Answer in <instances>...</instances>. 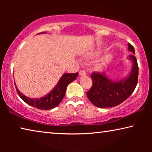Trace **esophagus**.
<instances>
[{
	"instance_id": "34e87169",
	"label": "esophagus",
	"mask_w": 152,
	"mask_h": 152,
	"mask_svg": "<svg viewBox=\"0 0 152 152\" xmlns=\"http://www.w3.org/2000/svg\"><path fill=\"white\" fill-rule=\"evenodd\" d=\"M80 75L81 76H83V75H86V72L85 70H81L80 71Z\"/></svg>"
}]
</instances>
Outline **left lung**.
Here are the masks:
<instances>
[{"label":"left lung","instance_id":"8db88e82","mask_svg":"<svg viewBox=\"0 0 152 152\" xmlns=\"http://www.w3.org/2000/svg\"><path fill=\"white\" fill-rule=\"evenodd\" d=\"M129 50L135 54L134 48L128 43ZM132 60L133 66L127 77L120 81H112L107 77L104 72H94L91 77L93 85L86 93L89 100L99 108L116 107L125 101L136 88L138 78V66L134 55L129 57Z\"/></svg>","mask_w":152,"mask_h":152}]
</instances>
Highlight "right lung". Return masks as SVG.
Listing matches in <instances>:
<instances>
[{"instance_id": "obj_1", "label": "right lung", "mask_w": 152, "mask_h": 152, "mask_svg": "<svg viewBox=\"0 0 152 152\" xmlns=\"http://www.w3.org/2000/svg\"><path fill=\"white\" fill-rule=\"evenodd\" d=\"M44 33V32H41ZM78 72L76 73H65L60 79L55 88L45 96L37 99H32L21 94L16 86V91L20 98L29 105L37 109L48 110L57 107L65 95L68 85L77 77Z\"/></svg>"}]
</instances>
